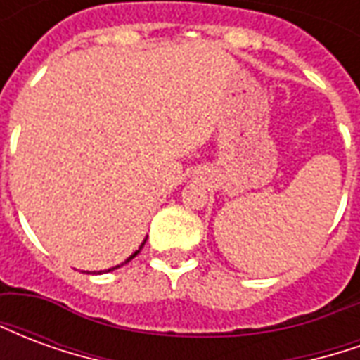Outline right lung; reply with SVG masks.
<instances>
[{"label": "right lung", "mask_w": 360, "mask_h": 360, "mask_svg": "<svg viewBox=\"0 0 360 360\" xmlns=\"http://www.w3.org/2000/svg\"><path fill=\"white\" fill-rule=\"evenodd\" d=\"M144 243H146V239H144V241H142V245H141V247H139V250H134L133 255H131V257L127 258L125 262H121V264H117V266H113V268H110V270H105V271H111V270H117V268H121V266H123V264H127V262H131V260H133V258H134V257H136V255H139V252H141V250H142V247H144Z\"/></svg>", "instance_id": "obj_1"}]
</instances>
